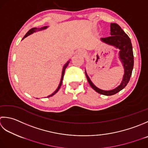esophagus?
Wrapping results in <instances>:
<instances>
[{
    "label": "esophagus",
    "mask_w": 148,
    "mask_h": 148,
    "mask_svg": "<svg viewBox=\"0 0 148 148\" xmlns=\"http://www.w3.org/2000/svg\"><path fill=\"white\" fill-rule=\"evenodd\" d=\"M81 53H82V54H84V53H85V52H84V51H82V52H81Z\"/></svg>",
    "instance_id": "esophagus-1"
}]
</instances>
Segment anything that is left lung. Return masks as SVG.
Instances as JSON below:
<instances>
[{
  "instance_id": "8db88e82",
  "label": "left lung",
  "mask_w": 148,
  "mask_h": 148,
  "mask_svg": "<svg viewBox=\"0 0 148 148\" xmlns=\"http://www.w3.org/2000/svg\"><path fill=\"white\" fill-rule=\"evenodd\" d=\"M110 36L101 38V41L108 45H112L120 50L119 52V59L121 61L125 70L123 80L116 88L110 91H104L98 88L92 84L85 71L87 81L92 88L101 95L111 96L121 91L127 85L130 79L134 68V53L130 39L121 27L117 23H110Z\"/></svg>"
}]
</instances>
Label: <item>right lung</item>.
<instances>
[{
    "mask_svg": "<svg viewBox=\"0 0 148 148\" xmlns=\"http://www.w3.org/2000/svg\"><path fill=\"white\" fill-rule=\"evenodd\" d=\"M48 27V26H45V27H41V28H36V27H34V28H32V29H30L29 31L27 32V34L24 36V37L23 38V39L22 40H23L24 38H26L27 36H29V35H31V34H32V33H34V32H38V31H41V30H44V29H46ZM69 62H70V61H68L65 64V65L63 66V68H62V76H61V81H60V84H59V86H58V87H57V89L55 91H54L52 95H49V96H48V98L49 97H50V96H52L53 95H54L56 94V93L59 91V89H60V87H61V85H62V80H63V77H64V71H65V70H66V67H67L68 66V64H69Z\"/></svg>",
    "mask_w": 148,
    "mask_h": 148,
    "instance_id": "obj_1",
    "label": "right lung"
}]
</instances>
